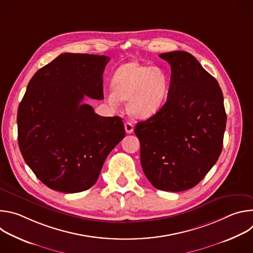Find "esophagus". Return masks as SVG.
Here are the masks:
<instances>
[{
	"mask_svg": "<svg viewBox=\"0 0 253 253\" xmlns=\"http://www.w3.org/2000/svg\"><path fill=\"white\" fill-rule=\"evenodd\" d=\"M124 126H125V131H126V133L131 134V133L134 131V125H133L131 122H126Z\"/></svg>",
	"mask_w": 253,
	"mask_h": 253,
	"instance_id": "34e87169",
	"label": "esophagus"
}]
</instances>
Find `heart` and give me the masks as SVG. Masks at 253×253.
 <instances>
[{
    "mask_svg": "<svg viewBox=\"0 0 253 253\" xmlns=\"http://www.w3.org/2000/svg\"><path fill=\"white\" fill-rule=\"evenodd\" d=\"M112 84L113 87L104 91L109 106L118 108L122 100L128 101V112L145 119L158 112L166 101L170 78L161 68L130 62L116 70Z\"/></svg>",
    "mask_w": 253,
    "mask_h": 253,
    "instance_id": "heart-1",
    "label": "heart"
}]
</instances>
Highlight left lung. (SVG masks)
Instances as JSON below:
<instances>
[{"instance_id": "obj_1", "label": "left lung", "mask_w": 253, "mask_h": 253, "mask_svg": "<svg viewBox=\"0 0 253 253\" xmlns=\"http://www.w3.org/2000/svg\"><path fill=\"white\" fill-rule=\"evenodd\" d=\"M171 66L166 103L138 122L142 169L150 183L178 192L197 185L219 158L226 127L218 82L185 51L159 55Z\"/></svg>"}]
</instances>
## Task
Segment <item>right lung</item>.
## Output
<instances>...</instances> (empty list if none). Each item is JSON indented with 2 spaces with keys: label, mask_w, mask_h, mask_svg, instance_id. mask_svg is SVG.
<instances>
[{
  "label": "right lung",
  "mask_w": 253,
  "mask_h": 253,
  "mask_svg": "<svg viewBox=\"0 0 253 253\" xmlns=\"http://www.w3.org/2000/svg\"><path fill=\"white\" fill-rule=\"evenodd\" d=\"M107 56L64 53L30 80L18 108L23 158L49 188L76 193L92 187L105 159L125 137L120 117H102L82 104L102 100Z\"/></svg>",
  "instance_id": "1"
}]
</instances>
